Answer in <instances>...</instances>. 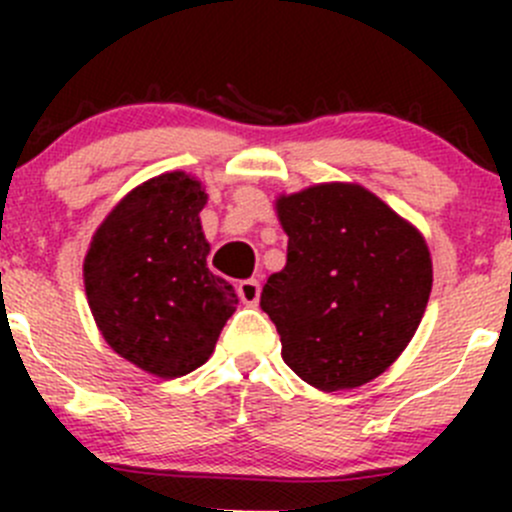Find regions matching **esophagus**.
<instances>
[{
    "label": "esophagus",
    "instance_id": "1",
    "mask_svg": "<svg viewBox=\"0 0 512 512\" xmlns=\"http://www.w3.org/2000/svg\"><path fill=\"white\" fill-rule=\"evenodd\" d=\"M237 294H240L242 302L250 304V307H255V304L260 302V282H257V280H242L240 285H237Z\"/></svg>",
    "mask_w": 512,
    "mask_h": 512
}]
</instances>
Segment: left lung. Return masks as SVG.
Segmentation results:
<instances>
[{
  "label": "left lung",
  "mask_w": 512,
  "mask_h": 512,
  "mask_svg": "<svg viewBox=\"0 0 512 512\" xmlns=\"http://www.w3.org/2000/svg\"><path fill=\"white\" fill-rule=\"evenodd\" d=\"M287 265L260 307L282 359L319 391L369 384L414 339L433 285L431 252L409 220L359 183H317L275 200Z\"/></svg>",
  "instance_id": "obj_1"
}]
</instances>
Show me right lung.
Returning a JSON list of instances; mask_svg holds the SVG:
<instances>
[{
  "mask_svg": "<svg viewBox=\"0 0 512 512\" xmlns=\"http://www.w3.org/2000/svg\"><path fill=\"white\" fill-rule=\"evenodd\" d=\"M205 203L195 175L160 173L118 200L84 257L86 299L101 337L160 379L203 366L237 307L230 282L208 270Z\"/></svg>",
  "mask_w": 512,
  "mask_h": 512,
  "instance_id": "add662e5",
  "label": "right lung"
}]
</instances>
